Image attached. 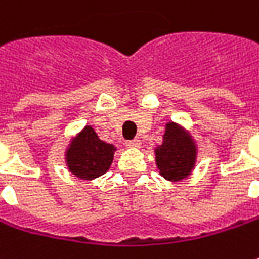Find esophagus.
I'll return each mask as SVG.
<instances>
[{"instance_id":"obj_1","label":"esophagus","mask_w":259,"mask_h":259,"mask_svg":"<svg viewBox=\"0 0 259 259\" xmlns=\"http://www.w3.org/2000/svg\"><path fill=\"white\" fill-rule=\"evenodd\" d=\"M126 146L132 148V149H136V148H141V141L139 139H132V141L126 142Z\"/></svg>"}]
</instances>
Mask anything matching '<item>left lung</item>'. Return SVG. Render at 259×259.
I'll list each match as a JSON object with an SVG mask.
<instances>
[{"mask_svg":"<svg viewBox=\"0 0 259 259\" xmlns=\"http://www.w3.org/2000/svg\"><path fill=\"white\" fill-rule=\"evenodd\" d=\"M159 172L169 181H178L191 172L196 161V148L191 138L174 123H168L163 143L155 151Z\"/></svg>","mask_w":259,"mask_h":259,"instance_id":"obj_1","label":"left lung"}]
</instances>
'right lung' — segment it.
Wrapping results in <instances>:
<instances>
[{"label":"right lung","instance_id":"add662e5","mask_svg":"<svg viewBox=\"0 0 259 259\" xmlns=\"http://www.w3.org/2000/svg\"><path fill=\"white\" fill-rule=\"evenodd\" d=\"M113 155V145L100 141L94 129L87 126L66 151V161L73 175L81 180H93L107 172Z\"/></svg>","mask_w":259,"mask_h":259}]
</instances>
